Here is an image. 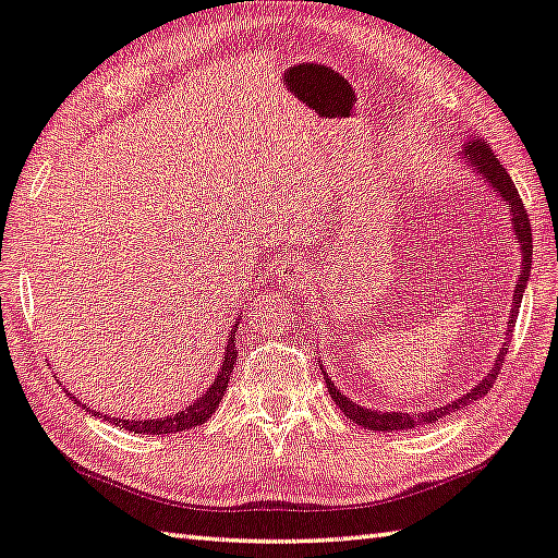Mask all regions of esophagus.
<instances>
[{"label":"esophagus","instance_id":"1","mask_svg":"<svg viewBox=\"0 0 558 558\" xmlns=\"http://www.w3.org/2000/svg\"><path fill=\"white\" fill-rule=\"evenodd\" d=\"M280 278H282V282H288L290 288H300V286H305V276H302L300 270H295V268H286V270H280Z\"/></svg>","mask_w":558,"mask_h":558}]
</instances>
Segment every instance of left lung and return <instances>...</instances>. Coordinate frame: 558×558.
Segmentation results:
<instances>
[{"mask_svg": "<svg viewBox=\"0 0 558 558\" xmlns=\"http://www.w3.org/2000/svg\"><path fill=\"white\" fill-rule=\"evenodd\" d=\"M463 158L465 163H471L478 173H483V178L490 182V187L495 195L500 197V202H505L510 209V221H512V231L514 236H518V246L522 253V270L518 276V288H514V305H512V314H510V322H508V333L505 337H512V327L514 322H518V312H520V302H522V292L526 288V278H530V268H532V225H530V215H526V209L520 199V192L514 187L512 178L508 175V170L500 166V160L495 158V154L488 146V141L481 138V136H473V141L465 144L463 150ZM505 341V343H508ZM505 353L508 349L502 347V351L498 353V361H495L493 371L485 376L475 388H471V392H465L463 398L453 400L447 408H437V410H429V412H378V410H368V408H361V404L351 402L347 395L339 392L333 388L331 378L324 373V380H327V388L331 400L339 404V410L343 412V417L351 420L353 424H359L363 429H376V432H404V429H414L420 427V424H432V422H439L441 417H447V414H453L463 410L465 404H471L473 400L483 398L485 392L493 388L495 378H498V373L505 363Z\"/></svg>", "mask_w": 558, "mask_h": 558, "instance_id": "8db88e82", "label": "left lung"}]
</instances>
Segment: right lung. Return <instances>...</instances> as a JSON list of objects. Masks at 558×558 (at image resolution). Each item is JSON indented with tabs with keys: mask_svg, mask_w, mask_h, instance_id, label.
Here are the masks:
<instances>
[{
	"mask_svg": "<svg viewBox=\"0 0 558 558\" xmlns=\"http://www.w3.org/2000/svg\"><path fill=\"white\" fill-rule=\"evenodd\" d=\"M239 329V327H236ZM236 329L229 333L227 339V347H225V359H221V368L217 373L215 383H211V388L202 395L197 402H192L190 408H185L182 412L173 414V417H160V420H111L121 429H129L134 434H178V432H185L192 427H199V424H205L211 412L219 408L221 398H225L227 392V385H229V376L231 371H234V361H236ZM70 400H75V395H70ZM80 404V400H75ZM105 420L109 422V417L105 414Z\"/></svg>",
	"mask_w": 558,
	"mask_h": 558,
	"instance_id": "1",
	"label": "right lung"
}]
</instances>
